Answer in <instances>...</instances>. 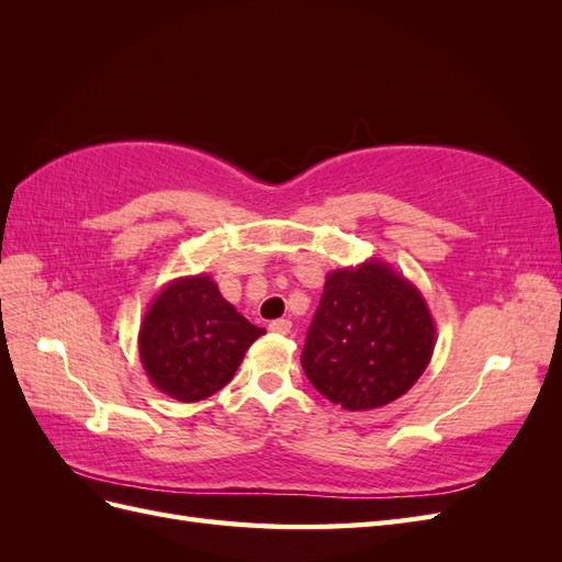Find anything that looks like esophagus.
I'll return each mask as SVG.
<instances>
[{
    "instance_id": "obj_1",
    "label": "esophagus",
    "mask_w": 562,
    "mask_h": 562,
    "mask_svg": "<svg viewBox=\"0 0 562 562\" xmlns=\"http://www.w3.org/2000/svg\"><path fill=\"white\" fill-rule=\"evenodd\" d=\"M269 330L274 333V335H288L293 330V323L288 321V318H279V321H271L269 323Z\"/></svg>"
}]
</instances>
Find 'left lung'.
<instances>
[{
	"instance_id": "obj_1",
	"label": "left lung",
	"mask_w": 562,
	"mask_h": 562,
	"mask_svg": "<svg viewBox=\"0 0 562 562\" xmlns=\"http://www.w3.org/2000/svg\"><path fill=\"white\" fill-rule=\"evenodd\" d=\"M434 347L436 323L417 285L370 258L326 277L302 368L330 403L375 411L422 378Z\"/></svg>"
}]
</instances>
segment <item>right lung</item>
I'll use <instances>...</instances> for the list:
<instances>
[{
	"mask_svg": "<svg viewBox=\"0 0 562 562\" xmlns=\"http://www.w3.org/2000/svg\"><path fill=\"white\" fill-rule=\"evenodd\" d=\"M265 335L217 291L209 274L168 281L138 333L140 363L161 394L196 403L223 389L248 347Z\"/></svg>",
	"mask_w": 562,
	"mask_h": 562,
	"instance_id": "obj_1",
	"label": "right lung"
}]
</instances>
